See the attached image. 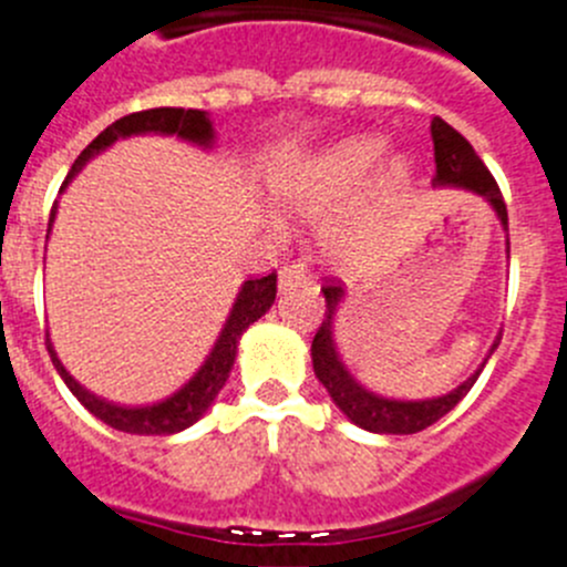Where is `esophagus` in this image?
Returning <instances> with one entry per match:
<instances>
[{"label":"esophagus","instance_id":"1","mask_svg":"<svg viewBox=\"0 0 567 567\" xmlns=\"http://www.w3.org/2000/svg\"><path fill=\"white\" fill-rule=\"evenodd\" d=\"M310 282V271L305 262H293V266H285L279 271V290H288V288H299V285H308Z\"/></svg>","mask_w":567,"mask_h":567}]
</instances>
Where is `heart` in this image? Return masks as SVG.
Here are the masks:
<instances>
[{"instance_id": "b5f03b06", "label": "heart", "mask_w": 567, "mask_h": 567, "mask_svg": "<svg viewBox=\"0 0 567 567\" xmlns=\"http://www.w3.org/2000/svg\"><path fill=\"white\" fill-rule=\"evenodd\" d=\"M383 156L380 136H347L301 156L274 182L279 204L299 218L321 220L337 212L324 226V246L343 266L363 257L372 226L411 184L409 158Z\"/></svg>"}]
</instances>
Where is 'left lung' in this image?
<instances>
[{"label": "left lung", "instance_id": "obj_1", "mask_svg": "<svg viewBox=\"0 0 567 567\" xmlns=\"http://www.w3.org/2000/svg\"><path fill=\"white\" fill-rule=\"evenodd\" d=\"M431 136H433V156H436V178H433V187H453V189H467V193L478 195L486 204L492 206V212L498 215L501 226L506 231V254H509V215H506L504 195H501L498 184L489 176V171L484 167V162L478 158V153L473 151L467 140L458 134L456 128L433 116L431 120ZM327 301V313L321 321L319 332L313 338V349H310V358H313V372L319 378V383L324 385L327 394L332 396V403L341 409V414L349 422H355L358 427L369 433H416L425 431L427 425L442 420L447 411L456 409L464 400L473 383L478 380L481 369L486 367V361L492 358V352L498 349L501 338H495L486 352L484 363L470 374L464 383H458L456 389L447 391L442 396H427V400H394V396H380L374 391L363 389L352 372L347 369V363L341 361L336 347V316L343 301V288L341 285H327L321 288Z\"/></svg>", "mask_w": 567, "mask_h": 567}]
</instances>
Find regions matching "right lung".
Here are the masks:
<instances>
[{
  "label": "right lung",
  "mask_w": 567,
  "mask_h": 567,
  "mask_svg": "<svg viewBox=\"0 0 567 567\" xmlns=\"http://www.w3.org/2000/svg\"><path fill=\"white\" fill-rule=\"evenodd\" d=\"M142 134H156V136H176V140L189 142V145L198 147H212L215 145V128H212V120L206 111L198 109H151V111H136V114L123 116L111 123L103 134L94 136L86 145V151L75 158L72 171H69L66 182H63L61 193L69 187V182L78 176V173L92 162L94 156H100L103 151H109L114 142L128 140V136H142ZM58 215V200L50 212V226H47V235L52 231ZM274 299H277V274H268L262 279H246L237 290V299L231 305L229 316H226L224 330L218 332V341L209 349L206 361L200 363L198 372L187 380L178 391H173L171 396H164L162 403L153 405H114L103 396L92 394V391L83 389L72 374L66 372V367L58 358L55 347L47 338V349H50L52 367L58 369L63 383L69 385V391L81 400L83 409L92 411L97 420H103L105 425H111L114 431L123 433H140V436H171V433L184 431V427L195 425L200 416L209 411V405L215 403V396L220 394V389L229 380L231 367H235L237 358V343L240 336L254 324L257 319L271 310Z\"/></svg>",
  "instance_id": "right-lung-1"
}]
</instances>
